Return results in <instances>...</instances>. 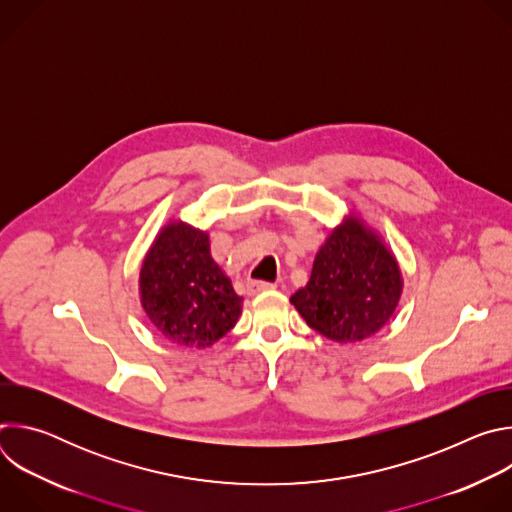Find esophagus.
<instances>
[{"instance_id":"34e87169","label":"esophagus","mask_w":512,"mask_h":512,"mask_svg":"<svg viewBox=\"0 0 512 512\" xmlns=\"http://www.w3.org/2000/svg\"><path fill=\"white\" fill-rule=\"evenodd\" d=\"M269 289H275V283L261 281V279H251V281L247 283V291H249V294H261V291H269Z\"/></svg>"}]
</instances>
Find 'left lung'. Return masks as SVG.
I'll list each match as a JSON object with an SVG mask.
<instances>
[{
    "label": "left lung",
    "mask_w": 512,
    "mask_h": 512,
    "mask_svg": "<svg viewBox=\"0 0 512 512\" xmlns=\"http://www.w3.org/2000/svg\"><path fill=\"white\" fill-rule=\"evenodd\" d=\"M401 287L395 257L373 231L350 218L326 239L308 285L291 296V304L322 336L360 342L393 316Z\"/></svg>",
    "instance_id": "obj_1"
}]
</instances>
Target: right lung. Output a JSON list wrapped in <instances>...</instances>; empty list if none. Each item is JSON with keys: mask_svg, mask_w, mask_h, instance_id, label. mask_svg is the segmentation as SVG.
Instances as JSON below:
<instances>
[{"mask_svg": "<svg viewBox=\"0 0 512 512\" xmlns=\"http://www.w3.org/2000/svg\"><path fill=\"white\" fill-rule=\"evenodd\" d=\"M141 304L174 344L212 346L241 316L243 298L210 257L208 235L170 223L145 255L139 273Z\"/></svg>", "mask_w": 512, "mask_h": 512, "instance_id": "obj_1", "label": "right lung"}]
</instances>
